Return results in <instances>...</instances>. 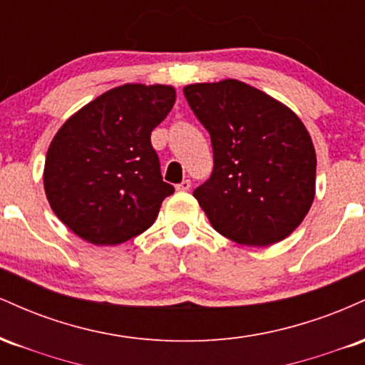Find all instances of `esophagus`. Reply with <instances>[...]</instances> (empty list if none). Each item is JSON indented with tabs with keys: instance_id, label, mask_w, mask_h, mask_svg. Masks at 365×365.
<instances>
[{
	"instance_id": "34e87169",
	"label": "esophagus",
	"mask_w": 365,
	"mask_h": 365,
	"mask_svg": "<svg viewBox=\"0 0 365 365\" xmlns=\"http://www.w3.org/2000/svg\"><path fill=\"white\" fill-rule=\"evenodd\" d=\"M190 187H192L190 180H183V182H180L178 185H177V190H180V192H187V190H190Z\"/></svg>"
}]
</instances>
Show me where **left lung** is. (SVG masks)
<instances>
[{"mask_svg":"<svg viewBox=\"0 0 365 365\" xmlns=\"http://www.w3.org/2000/svg\"><path fill=\"white\" fill-rule=\"evenodd\" d=\"M188 106L211 135L215 168L194 197L217 233L240 245L282 242L316 194V150L299 116L235 78L192 83Z\"/></svg>","mask_w":365,"mask_h":365,"instance_id":"8db88e82","label":"left lung"}]
</instances>
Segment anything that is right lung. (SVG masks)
I'll return each instance as SVG.
<instances>
[{
    "label": "right lung",
    "mask_w": 365,
    "mask_h": 365,
    "mask_svg": "<svg viewBox=\"0 0 365 365\" xmlns=\"http://www.w3.org/2000/svg\"><path fill=\"white\" fill-rule=\"evenodd\" d=\"M171 86L125 83L63 123L48 149L44 190L70 230L94 245H118L158 217L173 185L163 182L150 132L168 116Z\"/></svg>",
    "instance_id": "right-lung-1"
}]
</instances>
